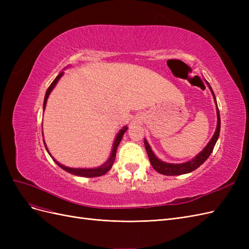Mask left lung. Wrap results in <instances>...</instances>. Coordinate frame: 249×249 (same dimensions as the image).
<instances>
[{
	"mask_svg": "<svg viewBox=\"0 0 249 249\" xmlns=\"http://www.w3.org/2000/svg\"><path fill=\"white\" fill-rule=\"evenodd\" d=\"M207 84H208L209 88L211 89V92H212V94L214 96V101L216 103L215 94L213 92L212 87L210 86L208 82H207ZM216 106H217V103H216ZM216 110H217V112H216L217 113V126H216V131L213 135L212 139L209 141L206 147L203 148L196 157H194L193 159L190 161L185 162V163H180V164H171V163L163 162L160 159H158V158L155 156L152 148H150V146L148 144V142L144 139L145 149H146V153L149 158V162H150V164H152L153 168L164 176H179V175H185V173H189L196 168H198L202 163H205V161L210 157V155L212 154L214 146L218 140V137H219V133H220V114H219V110H218V107H216Z\"/></svg>",
	"mask_w": 249,
	"mask_h": 249,
	"instance_id": "8db88e82",
	"label": "left lung"
}]
</instances>
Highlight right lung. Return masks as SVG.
Returning <instances> with one entry per match:
<instances>
[{
  "mask_svg": "<svg viewBox=\"0 0 249 249\" xmlns=\"http://www.w3.org/2000/svg\"><path fill=\"white\" fill-rule=\"evenodd\" d=\"M63 73H64V72H60V73L58 74V76L56 77V79L52 82V84L50 85V87L48 88L47 92H46V96H44V102H43V111H44V108H46L47 101H48V97H49L50 93L52 92V90L54 89V87L56 86V84L58 83V81L60 80V78H61V77L63 76ZM126 130H127V127H126V126H124L123 129L118 132L117 136H116V138H115V140H114V143H113V148H112V153H111L110 158H109V159H108L106 162H105V163L102 165V166H100V167H96V168H71V167H66V166H64V165L60 164L58 161H56V160L54 159V158H53V157L51 156V154H50L49 149H48V147H47V145H46V143H44V141H43V143H44V146H46V148H47V150H48L49 155L53 158V160H54V161L56 162V164L58 165V166H59V167H61L63 170H65V171H67V172L71 173V175L78 176V177H84V178L101 177V176H104L105 173H107V172L111 169L113 163H114V161H115V157H116V150H117V147H118V145H119L120 141H122L123 136H124V134L125 133V131H126Z\"/></svg>",
  "mask_w": 249,
  "mask_h": 249,
  "instance_id": "1",
  "label": "right lung"
}]
</instances>
